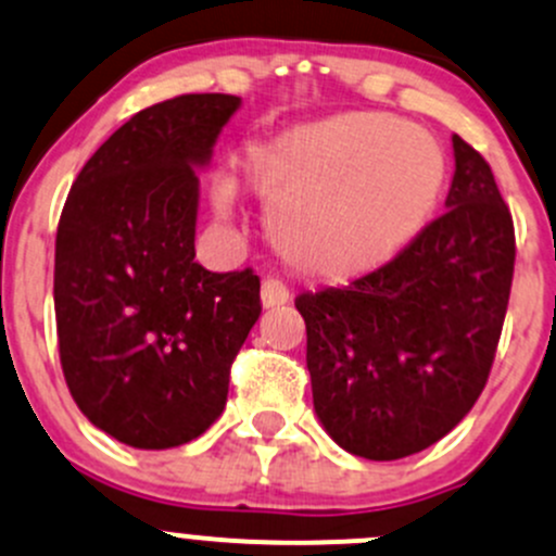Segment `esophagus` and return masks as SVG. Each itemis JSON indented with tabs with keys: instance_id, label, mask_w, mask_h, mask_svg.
<instances>
[{
	"instance_id": "1",
	"label": "esophagus",
	"mask_w": 556,
	"mask_h": 556,
	"mask_svg": "<svg viewBox=\"0 0 556 556\" xmlns=\"http://www.w3.org/2000/svg\"><path fill=\"white\" fill-rule=\"evenodd\" d=\"M260 300H262V307H265V311H270V307L286 305V302H289V291H286V286L280 283V280L267 278V280H262Z\"/></svg>"
}]
</instances>
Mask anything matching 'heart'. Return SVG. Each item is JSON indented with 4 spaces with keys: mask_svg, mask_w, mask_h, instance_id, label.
<instances>
[{
    "mask_svg": "<svg viewBox=\"0 0 556 556\" xmlns=\"http://www.w3.org/2000/svg\"><path fill=\"white\" fill-rule=\"evenodd\" d=\"M240 181L267 203V238L300 276L324 283L380 270L428 227L447 181L442 147L380 112H345L291 125L245 144ZM214 205L236 208V187Z\"/></svg>",
    "mask_w": 556,
    "mask_h": 556,
    "instance_id": "obj_1",
    "label": "heart"
}]
</instances>
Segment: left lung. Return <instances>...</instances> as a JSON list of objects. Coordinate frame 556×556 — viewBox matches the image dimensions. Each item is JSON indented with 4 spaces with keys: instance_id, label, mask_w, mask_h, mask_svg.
<instances>
[{
    "instance_id": "1",
    "label": "left lung",
    "mask_w": 556,
    "mask_h": 556,
    "mask_svg": "<svg viewBox=\"0 0 556 556\" xmlns=\"http://www.w3.org/2000/svg\"><path fill=\"white\" fill-rule=\"evenodd\" d=\"M447 211L380 270L296 296L313 406L351 455L431 447L488 382L514 278V222L488 160L452 136Z\"/></svg>"
}]
</instances>
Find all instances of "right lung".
<instances>
[{"label": "right lung", "instance_id": "obj_1", "mask_svg": "<svg viewBox=\"0 0 556 556\" xmlns=\"http://www.w3.org/2000/svg\"><path fill=\"white\" fill-rule=\"evenodd\" d=\"M238 96L163 101L79 170L55 236L66 386L96 428L136 450L198 439L222 415L230 364L260 318V278L194 262L200 176Z\"/></svg>", "mask_w": 556, "mask_h": 556}]
</instances>
